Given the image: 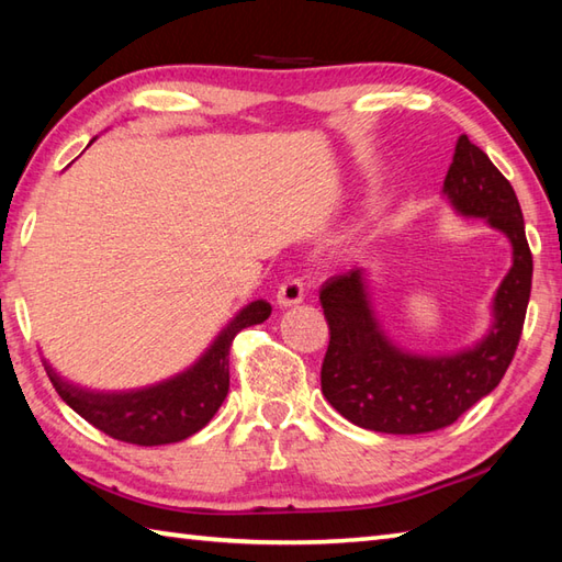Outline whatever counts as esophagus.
Here are the masks:
<instances>
[{"label": "esophagus", "instance_id": "34e87169", "mask_svg": "<svg viewBox=\"0 0 562 562\" xmlns=\"http://www.w3.org/2000/svg\"><path fill=\"white\" fill-rule=\"evenodd\" d=\"M278 304L282 306V308H290V306H296V304H302V300H304V288H302V282L300 280H288V282H282L280 288H278Z\"/></svg>", "mask_w": 562, "mask_h": 562}]
</instances>
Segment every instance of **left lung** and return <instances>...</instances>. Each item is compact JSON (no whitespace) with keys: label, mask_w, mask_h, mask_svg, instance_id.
<instances>
[{"label":"left lung","mask_w":562,"mask_h":562,"mask_svg":"<svg viewBox=\"0 0 562 562\" xmlns=\"http://www.w3.org/2000/svg\"><path fill=\"white\" fill-rule=\"evenodd\" d=\"M441 193L453 212L485 220L512 246V268L491 304L493 321L485 336L463 350L411 352L381 326L367 268H352L324 282L321 306L330 342L321 367V391L357 427L423 435L451 425L499 384L519 345L533 260L515 188L481 147L461 135Z\"/></svg>","instance_id":"left-lung-1"}]
</instances>
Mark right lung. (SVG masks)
Segmentation results:
<instances>
[{
  "label": "right lung",
  "mask_w": 562,
  "mask_h": 562,
  "mask_svg": "<svg viewBox=\"0 0 562 562\" xmlns=\"http://www.w3.org/2000/svg\"><path fill=\"white\" fill-rule=\"evenodd\" d=\"M270 312L266 300L246 304L193 364L145 389L91 391L59 376L50 362L43 364L59 398L101 432L139 447L173 445L195 435L220 411L229 393L232 340L238 330L262 324Z\"/></svg>",
  "instance_id": "obj_1"
}]
</instances>
